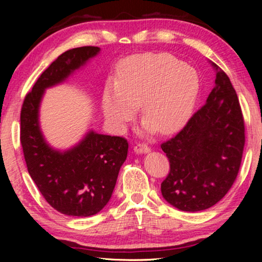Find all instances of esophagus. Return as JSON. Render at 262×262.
<instances>
[{"label": "esophagus", "mask_w": 262, "mask_h": 262, "mask_svg": "<svg viewBox=\"0 0 262 262\" xmlns=\"http://www.w3.org/2000/svg\"><path fill=\"white\" fill-rule=\"evenodd\" d=\"M134 151L136 154H139V155H141V154H148V152H150V148L148 147V145H145L143 143H139V144H136L135 147H134Z\"/></svg>", "instance_id": "esophagus-1"}]
</instances>
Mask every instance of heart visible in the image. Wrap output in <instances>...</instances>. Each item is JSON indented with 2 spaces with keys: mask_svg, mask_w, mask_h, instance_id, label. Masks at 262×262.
Here are the masks:
<instances>
[{
  "mask_svg": "<svg viewBox=\"0 0 262 262\" xmlns=\"http://www.w3.org/2000/svg\"><path fill=\"white\" fill-rule=\"evenodd\" d=\"M199 92L195 70L167 53L133 56L105 89L101 106L106 120L120 130L141 107V132H176L188 120Z\"/></svg>",
  "mask_w": 262,
  "mask_h": 262,
  "instance_id": "heart-1",
  "label": "heart"
}]
</instances>
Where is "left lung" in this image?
Masks as SVG:
<instances>
[{
    "label": "left lung",
    "instance_id": "1",
    "mask_svg": "<svg viewBox=\"0 0 262 262\" xmlns=\"http://www.w3.org/2000/svg\"><path fill=\"white\" fill-rule=\"evenodd\" d=\"M209 63L216 78L206 104L184 129L161 145L170 161L162 195L181 211L205 210L223 199L237 178L245 144L236 91L228 75Z\"/></svg>",
    "mask_w": 262,
    "mask_h": 262
}]
</instances>
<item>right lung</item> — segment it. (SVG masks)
Returning a JSON list of instances; mask_svg holds the SVG:
<instances>
[{
    "label": "right lung",
    "instance_id": "1",
    "mask_svg": "<svg viewBox=\"0 0 262 262\" xmlns=\"http://www.w3.org/2000/svg\"><path fill=\"white\" fill-rule=\"evenodd\" d=\"M99 53V47L84 46L61 54L26 95L20 112V143L31 178L45 200L67 216H92L107 205L128 142L90 129L73 147L56 149L42 134L40 105L46 89L64 83Z\"/></svg>",
    "mask_w": 262,
    "mask_h": 262
}]
</instances>
